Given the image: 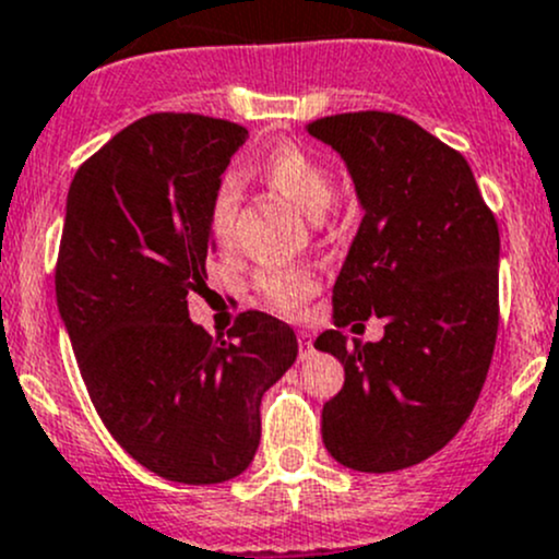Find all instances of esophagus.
Instances as JSON below:
<instances>
[{"label":"esophagus","mask_w":559,"mask_h":559,"mask_svg":"<svg viewBox=\"0 0 559 559\" xmlns=\"http://www.w3.org/2000/svg\"><path fill=\"white\" fill-rule=\"evenodd\" d=\"M297 343H300V359L311 357V354H313L311 332H297Z\"/></svg>","instance_id":"1"}]
</instances>
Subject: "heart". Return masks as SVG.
<instances>
[{
	"label": "heart",
	"instance_id": "heart-1",
	"mask_svg": "<svg viewBox=\"0 0 559 559\" xmlns=\"http://www.w3.org/2000/svg\"><path fill=\"white\" fill-rule=\"evenodd\" d=\"M262 175L270 186L281 191L286 200L311 218H321L332 207L337 197L335 173L330 170L324 159L311 154L308 148L295 143L278 145L262 159ZM240 207V183L238 178L227 175L218 180L216 191L207 207V227L216 243H229L235 235V218ZM316 275L308 267L297 264H270L253 275V289L267 302L270 308L281 313H297L306 308V302L316 295Z\"/></svg>",
	"mask_w": 559,
	"mask_h": 559
}]
</instances>
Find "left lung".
I'll return each mask as SVG.
<instances>
[{"label":"left lung","mask_w":559,"mask_h":559,"mask_svg":"<svg viewBox=\"0 0 559 559\" xmlns=\"http://www.w3.org/2000/svg\"><path fill=\"white\" fill-rule=\"evenodd\" d=\"M352 173L362 224L332 289L337 330L316 337L343 362V389L321 411L341 465L392 473L441 452L471 416L498 337L500 235L460 151L411 118L337 112L308 123ZM379 314V344L355 338Z\"/></svg>","instance_id":"left-lung-1"}]
</instances>
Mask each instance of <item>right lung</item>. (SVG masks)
<instances>
[{
	"mask_svg": "<svg viewBox=\"0 0 559 559\" xmlns=\"http://www.w3.org/2000/svg\"><path fill=\"white\" fill-rule=\"evenodd\" d=\"M248 129L151 112L78 167L56 302L94 408L129 456L167 481L240 476L259 405L297 359L295 330L243 311L227 337L189 319L213 253L207 207Z\"/></svg>",
	"mask_w": 559,
	"mask_h": 559,
	"instance_id": "add662e5",
	"label": "right lung"
}]
</instances>
